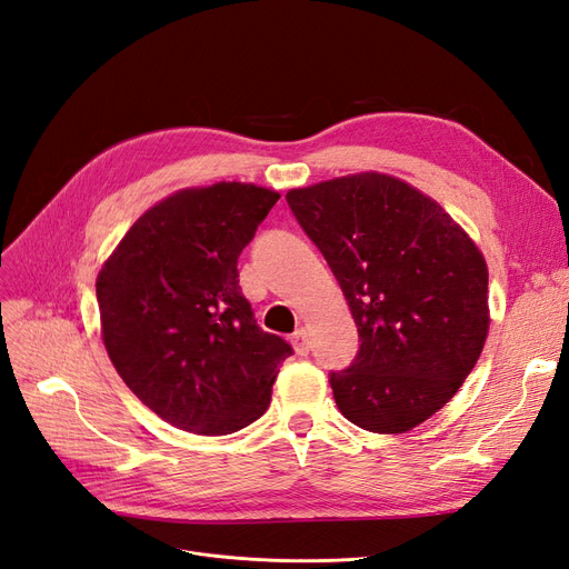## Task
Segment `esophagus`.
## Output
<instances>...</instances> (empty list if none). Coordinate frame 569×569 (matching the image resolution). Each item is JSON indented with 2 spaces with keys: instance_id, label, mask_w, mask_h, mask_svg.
Here are the masks:
<instances>
[{
  "instance_id": "esophagus-1",
  "label": "esophagus",
  "mask_w": 569,
  "mask_h": 569,
  "mask_svg": "<svg viewBox=\"0 0 569 569\" xmlns=\"http://www.w3.org/2000/svg\"><path fill=\"white\" fill-rule=\"evenodd\" d=\"M290 342H292V347H296L298 355H307L309 352V336H307L305 328H298V331L292 333Z\"/></svg>"
}]
</instances>
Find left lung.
<instances>
[{
  "instance_id": "left-lung-1",
  "label": "left lung",
  "mask_w": 569,
  "mask_h": 569,
  "mask_svg": "<svg viewBox=\"0 0 569 569\" xmlns=\"http://www.w3.org/2000/svg\"><path fill=\"white\" fill-rule=\"evenodd\" d=\"M286 200L359 331L350 369L331 373L340 413L380 435L420 426L458 392L485 347L482 252L442 206L390 174L319 181Z\"/></svg>"
}]
</instances>
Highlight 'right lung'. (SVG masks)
Returning a JSON list of instances; mask_svg holds the SVG:
<instances>
[{
    "mask_svg": "<svg viewBox=\"0 0 569 569\" xmlns=\"http://www.w3.org/2000/svg\"><path fill=\"white\" fill-rule=\"evenodd\" d=\"M279 198L241 181L177 191L137 219L99 271L108 357L127 388L179 430L250 426L292 355L254 321L236 269Z\"/></svg>",
    "mask_w": 569,
    "mask_h": 569,
    "instance_id": "obj_1",
    "label": "right lung"
}]
</instances>
